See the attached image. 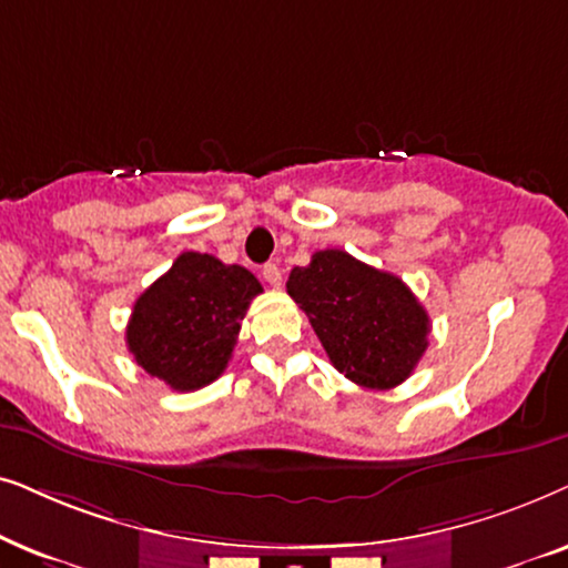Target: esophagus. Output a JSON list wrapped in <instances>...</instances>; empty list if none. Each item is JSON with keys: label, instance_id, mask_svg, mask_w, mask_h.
<instances>
[{"label": "esophagus", "instance_id": "1", "mask_svg": "<svg viewBox=\"0 0 568 568\" xmlns=\"http://www.w3.org/2000/svg\"><path fill=\"white\" fill-rule=\"evenodd\" d=\"M262 277L270 288H280V285H283V272H280L277 264H264Z\"/></svg>", "mask_w": 568, "mask_h": 568}]
</instances>
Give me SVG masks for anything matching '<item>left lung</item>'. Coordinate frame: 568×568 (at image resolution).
Returning a JSON list of instances; mask_svg holds the SVG:
<instances>
[{"mask_svg": "<svg viewBox=\"0 0 568 568\" xmlns=\"http://www.w3.org/2000/svg\"><path fill=\"white\" fill-rule=\"evenodd\" d=\"M285 288L306 312L332 366L358 387H397L426 353V308L392 272L324 248L306 267L291 270Z\"/></svg>", "mask_w": 568, "mask_h": 568, "instance_id": "obj_1", "label": "left lung"}]
</instances>
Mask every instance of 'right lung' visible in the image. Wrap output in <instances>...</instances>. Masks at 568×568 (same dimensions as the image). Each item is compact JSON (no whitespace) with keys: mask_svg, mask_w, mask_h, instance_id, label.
<instances>
[{"mask_svg":"<svg viewBox=\"0 0 568 568\" xmlns=\"http://www.w3.org/2000/svg\"><path fill=\"white\" fill-rule=\"evenodd\" d=\"M262 285L239 264L184 252L134 301L126 347L150 376L176 392L207 387L229 366L241 320Z\"/></svg>","mask_w":568,"mask_h":568,"instance_id":"right-lung-1","label":"right lung"}]
</instances>
